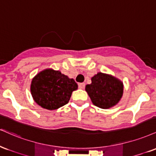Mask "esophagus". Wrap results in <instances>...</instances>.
Here are the masks:
<instances>
[{
	"mask_svg": "<svg viewBox=\"0 0 156 156\" xmlns=\"http://www.w3.org/2000/svg\"><path fill=\"white\" fill-rule=\"evenodd\" d=\"M78 87L80 89H84L85 88V83H79Z\"/></svg>",
	"mask_w": 156,
	"mask_h": 156,
	"instance_id": "34e87169",
	"label": "esophagus"
}]
</instances>
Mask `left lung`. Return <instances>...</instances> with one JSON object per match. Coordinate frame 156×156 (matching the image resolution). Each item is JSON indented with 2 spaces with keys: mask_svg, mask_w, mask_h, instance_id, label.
I'll list each match as a JSON object with an SVG mask.
<instances>
[{
  "mask_svg": "<svg viewBox=\"0 0 156 156\" xmlns=\"http://www.w3.org/2000/svg\"><path fill=\"white\" fill-rule=\"evenodd\" d=\"M85 90L93 104L101 109H109L116 105L123 93L122 82L111 75L98 73L91 79Z\"/></svg>",
  "mask_w": 156,
  "mask_h": 156,
  "instance_id": "obj_1",
  "label": "left lung"
}]
</instances>
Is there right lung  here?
Instances as JSON below:
<instances>
[{
    "label": "right lung",
    "mask_w": 156,
    "mask_h": 156,
    "mask_svg": "<svg viewBox=\"0 0 156 156\" xmlns=\"http://www.w3.org/2000/svg\"><path fill=\"white\" fill-rule=\"evenodd\" d=\"M78 85L73 79L59 71L45 69L33 79L30 91L36 104L54 110L69 103L71 93Z\"/></svg>",
    "instance_id": "obj_1"
}]
</instances>
